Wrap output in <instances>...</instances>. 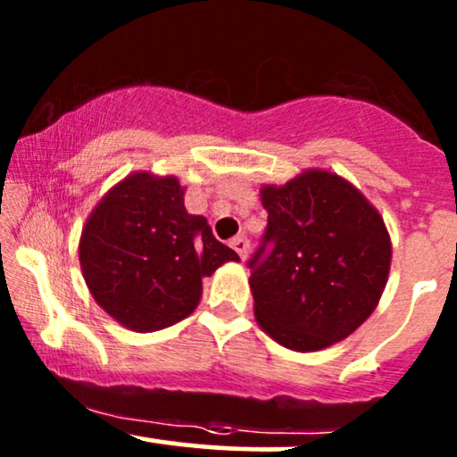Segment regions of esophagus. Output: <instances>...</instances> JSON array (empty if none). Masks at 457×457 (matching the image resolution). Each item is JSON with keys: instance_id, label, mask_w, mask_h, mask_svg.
I'll list each match as a JSON object with an SVG mask.
<instances>
[{"instance_id": "obj_1", "label": "esophagus", "mask_w": 457, "mask_h": 457, "mask_svg": "<svg viewBox=\"0 0 457 457\" xmlns=\"http://www.w3.org/2000/svg\"><path fill=\"white\" fill-rule=\"evenodd\" d=\"M229 246L240 255V260H245L246 253H249V238L246 236H236V238L229 240Z\"/></svg>"}]
</instances>
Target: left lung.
Segmentation results:
<instances>
[{
	"label": "left lung",
	"instance_id": "8db88e82",
	"mask_svg": "<svg viewBox=\"0 0 457 457\" xmlns=\"http://www.w3.org/2000/svg\"><path fill=\"white\" fill-rule=\"evenodd\" d=\"M269 223L251 255L255 318L298 353L342 342L378 305L391 266L380 214L344 178L305 171L262 188Z\"/></svg>",
	"mask_w": 457,
	"mask_h": 457
}]
</instances>
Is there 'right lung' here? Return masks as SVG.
I'll list each match as a JSON object with an SVG mask.
<instances>
[{"label": "right lung", "mask_w": 457, "mask_h": 457, "mask_svg": "<svg viewBox=\"0 0 457 457\" xmlns=\"http://www.w3.org/2000/svg\"><path fill=\"white\" fill-rule=\"evenodd\" d=\"M176 178L133 174L94 208L79 243L92 296L139 333L180 322L197 307L202 279L236 251L212 236L206 217L188 214Z\"/></svg>", "instance_id": "obj_1"}]
</instances>
